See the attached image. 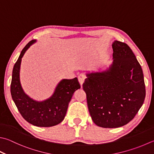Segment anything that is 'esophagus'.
<instances>
[{
	"label": "esophagus",
	"mask_w": 154,
	"mask_h": 154,
	"mask_svg": "<svg viewBox=\"0 0 154 154\" xmlns=\"http://www.w3.org/2000/svg\"><path fill=\"white\" fill-rule=\"evenodd\" d=\"M78 82H79L81 87H82L83 83L85 82V80L86 77L84 74H80L79 76H78Z\"/></svg>",
	"instance_id": "34e87169"
}]
</instances>
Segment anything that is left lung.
I'll return each instance as SVG.
<instances>
[{
  "instance_id": "1",
  "label": "left lung",
  "mask_w": 154,
  "mask_h": 154,
  "mask_svg": "<svg viewBox=\"0 0 154 154\" xmlns=\"http://www.w3.org/2000/svg\"><path fill=\"white\" fill-rule=\"evenodd\" d=\"M112 47V63L104 70L88 72L82 86L92 121L104 128L130 122L146 97L143 71L131 48L119 41Z\"/></svg>"
}]
</instances>
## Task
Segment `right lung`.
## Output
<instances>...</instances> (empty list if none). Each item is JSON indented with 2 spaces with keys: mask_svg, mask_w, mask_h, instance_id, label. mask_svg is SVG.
I'll return each mask as SVG.
<instances>
[{
  "mask_svg": "<svg viewBox=\"0 0 154 154\" xmlns=\"http://www.w3.org/2000/svg\"><path fill=\"white\" fill-rule=\"evenodd\" d=\"M36 42L31 40L23 49L14 64L11 93L13 100L22 117L28 123L37 127H49L60 123L64 119L69 101L74 92L80 88L78 78L62 79L57 84L53 94L48 99L37 101L25 93L20 81L21 59L30 46Z\"/></svg>",
  "mask_w": 154,
  "mask_h": 154,
  "instance_id": "1",
  "label": "right lung"
}]
</instances>
